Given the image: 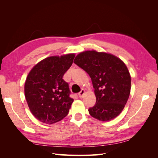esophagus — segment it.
I'll use <instances>...</instances> for the list:
<instances>
[{"mask_svg":"<svg viewBox=\"0 0 158 158\" xmlns=\"http://www.w3.org/2000/svg\"><path fill=\"white\" fill-rule=\"evenodd\" d=\"M84 93H85V90L84 89H82L80 91V92L78 93V96L80 98H82L84 97Z\"/></svg>","mask_w":158,"mask_h":158,"instance_id":"34e87169","label":"esophagus"}]
</instances>
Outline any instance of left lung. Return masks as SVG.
<instances>
[{
    "label": "left lung",
    "mask_w": 158,
    "mask_h": 158,
    "mask_svg": "<svg viewBox=\"0 0 158 158\" xmlns=\"http://www.w3.org/2000/svg\"><path fill=\"white\" fill-rule=\"evenodd\" d=\"M74 63L89 74L96 97L88 109L91 116L108 121L121 113L131 92V78L125 64L106 52L87 51L75 57Z\"/></svg>",
    "instance_id": "1"
}]
</instances>
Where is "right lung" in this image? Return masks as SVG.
<instances>
[{
	"mask_svg": "<svg viewBox=\"0 0 158 158\" xmlns=\"http://www.w3.org/2000/svg\"><path fill=\"white\" fill-rule=\"evenodd\" d=\"M74 54L49 56L33 67L26 78L24 93L31 113L40 121L52 124L67 115L74 99L63 79Z\"/></svg>",
	"mask_w": 158,
	"mask_h": 158,
	"instance_id": "right-lung-1",
	"label": "right lung"
}]
</instances>
